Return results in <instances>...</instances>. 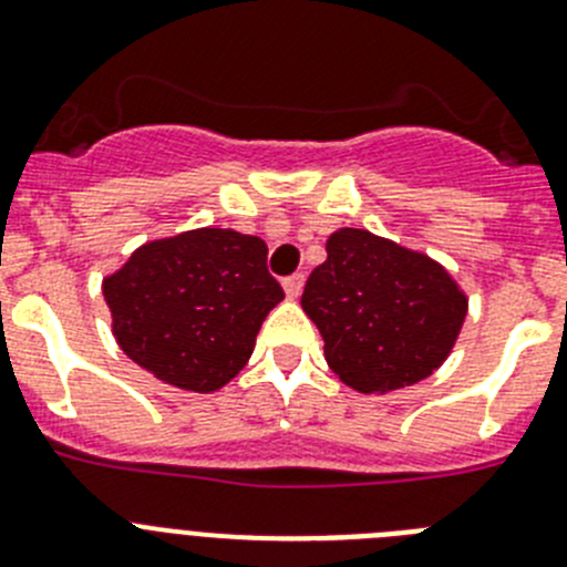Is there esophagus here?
<instances>
[{"label":"esophagus","instance_id":"1","mask_svg":"<svg viewBox=\"0 0 567 567\" xmlns=\"http://www.w3.org/2000/svg\"><path fill=\"white\" fill-rule=\"evenodd\" d=\"M284 292H287L289 300H298L300 292H303V275H289L284 280Z\"/></svg>","mask_w":567,"mask_h":567}]
</instances>
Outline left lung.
Instances as JSON below:
<instances>
[{"label":"left lung","mask_w":567,"mask_h":567,"mask_svg":"<svg viewBox=\"0 0 567 567\" xmlns=\"http://www.w3.org/2000/svg\"><path fill=\"white\" fill-rule=\"evenodd\" d=\"M300 306L323 334L326 362L360 393H391L427 379L466 320L464 289L419 249L357 227L326 241Z\"/></svg>","instance_id":"8db88e82"}]
</instances>
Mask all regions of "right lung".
<instances>
[{"label": "right lung", "mask_w": 567, "mask_h": 567, "mask_svg": "<svg viewBox=\"0 0 567 567\" xmlns=\"http://www.w3.org/2000/svg\"><path fill=\"white\" fill-rule=\"evenodd\" d=\"M103 298L128 360L165 385L213 393L247 365L284 289L261 238L199 227L134 249L103 278Z\"/></svg>", "instance_id": "add662e5"}]
</instances>
